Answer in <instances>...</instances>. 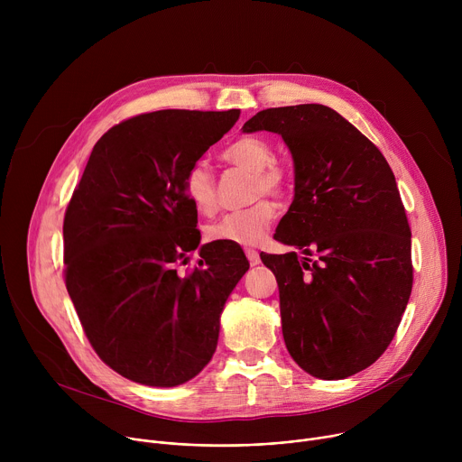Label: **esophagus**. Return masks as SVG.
Instances as JSON below:
<instances>
[{
	"label": "esophagus",
	"instance_id": "obj_1",
	"mask_svg": "<svg viewBox=\"0 0 462 462\" xmlns=\"http://www.w3.org/2000/svg\"><path fill=\"white\" fill-rule=\"evenodd\" d=\"M245 254H246V257H248V261H250V265H259V263H261V257H259V252H257V250H254V248H246V250H245Z\"/></svg>",
	"mask_w": 462,
	"mask_h": 462
}]
</instances>
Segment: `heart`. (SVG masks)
<instances>
[{"mask_svg":"<svg viewBox=\"0 0 462 462\" xmlns=\"http://www.w3.org/2000/svg\"><path fill=\"white\" fill-rule=\"evenodd\" d=\"M223 159L252 171V193L261 197H282L291 184V170L274 159V148L269 141L261 137H241L228 144L223 152ZM184 193L191 207L201 214H212L217 207L216 175L205 159L195 161L182 179ZM276 219V207L269 199H259L248 208L228 212L207 226V236L212 241L234 243L241 246H254L269 234L273 221Z\"/></svg>","mask_w":462,"mask_h":462,"instance_id":"1","label":"heart"}]
</instances>
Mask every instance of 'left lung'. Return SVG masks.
<instances>
[{"mask_svg":"<svg viewBox=\"0 0 462 462\" xmlns=\"http://www.w3.org/2000/svg\"><path fill=\"white\" fill-rule=\"evenodd\" d=\"M282 135L294 161V201L274 237L303 252L265 254L274 273L285 346L323 380L347 378L380 358L397 333L411 287V230L380 150L321 104L271 107L245 134Z\"/></svg>","mask_w":462,"mask_h":462,"instance_id":"1","label":"left lung"}]
</instances>
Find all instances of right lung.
Segmentation results:
<instances>
[{"label":"right lung","mask_w":462,"mask_h":462,"mask_svg":"<svg viewBox=\"0 0 462 462\" xmlns=\"http://www.w3.org/2000/svg\"><path fill=\"white\" fill-rule=\"evenodd\" d=\"M237 118L239 109H162L113 125L65 210V287L95 353L129 380L173 387L216 353L248 261L210 243L179 273L201 241L182 179Z\"/></svg>","instance_id":"add662e5"}]
</instances>
